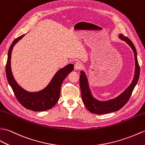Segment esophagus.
I'll return each mask as SVG.
<instances>
[{"mask_svg": "<svg viewBox=\"0 0 145 145\" xmlns=\"http://www.w3.org/2000/svg\"><path fill=\"white\" fill-rule=\"evenodd\" d=\"M81 67H82V64H81V63L80 62H76L75 63V70H78L81 69Z\"/></svg>", "mask_w": 145, "mask_h": 145, "instance_id": "esophagus-1", "label": "esophagus"}]
</instances>
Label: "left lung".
Instances as JSON below:
<instances>
[{
    "label": "left lung",
    "instance_id": "1",
    "mask_svg": "<svg viewBox=\"0 0 145 145\" xmlns=\"http://www.w3.org/2000/svg\"><path fill=\"white\" fill-rule=\"evenodd\" d=\"M119 38L129 45L134 53L135 69L134 77L130 85L128 88L116 98L107 101H99L94 97L89 88L88 80L85 72L82 70L80 76V86L82 92V97L84 104L89 112L95 114H103L119 110L127 103L132 95L133 90L138 83L140 76V66L138 62L137 53L135 47L133 42L122 34L119 35Z\"/></svg>",
    "mask_w": 145,
    "mask_h": 145
}]
</instances>
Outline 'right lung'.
I'll list each match as a JSON object with an SVG mask.
<instances>
[{"instance_id": "right-lung-1", "label": "right lung", "mask_w": 145, "mask_h": 145, "mask_svg": "<svg viewBox=\"0 0 145 145\" xmlns=\"http://www.w3.org/2000/svg\"><path fill=\"white\" fill-rule=\"evenodd\" d=\"M25 35H23L16 38L10 47L5 67L7 78L16 99L26 109L35 112L49 110L52 108L59 101L62 83L65 77L73 71L74 65L70 63L58 70L48 85L42 90L38 92L27 91L16 83L13 76L10 63L13 47Z\"/></svg>"}]
</instances>
